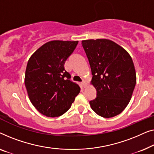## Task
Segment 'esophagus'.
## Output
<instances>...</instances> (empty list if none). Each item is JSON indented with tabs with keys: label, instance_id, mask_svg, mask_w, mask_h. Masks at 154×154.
<instances>
[{
	"label": "esophagus",
	"instance_id": "34e87169",
	"mask_svg": "<svg viewBox=\"0 0 154 154\" xmlns=\"http://www.w3.org/2000/svg\"><path fill=\"white\" fill-rule=\"evenodd\" d=\"M82 86H83V87L85 88L86 85H87V83H86V82L85 81V80H84V81L82 82Z\"/></svg>",
	"mask_w": 154,
	"mask_h": 154
}]
</instances>
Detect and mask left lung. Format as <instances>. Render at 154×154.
Masks as SVG:
<instances>
[{
    "label": "left lung",
    "instance_id": "obj_1",
    "mask_svg": "<svg viewBox=\"0 0 154 154\" xmlns=\"http://www.w3.org/2000/svg\"><path fill=\"white\" fill-rule=\"evenodd\" d=\"M91 69L97 97L91 109L104 118L114 117L126 107L136 84V72L129 54L107 39L82 40Z\"/></svg>",
    "mask_w": 154,
    "mask_h": 154
}]
</instances>
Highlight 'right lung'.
<instances>
[{"label":"right lung","mask_w":154,"mask_h":154,"mask_svg":"<svg viewBox=\"0 0 154 154\" xmlns=\"http://www.w3.org/2000/svg\"><path fill=\"white\" fill-rule=\"evenodd\" d=\"M77 44L78 41H50L37 49L28 61L25 86L31 103L43 115L61 116L80 92L64 68Z\"/></svg>","instance_id":"right-lung-1"}]
</instances>
